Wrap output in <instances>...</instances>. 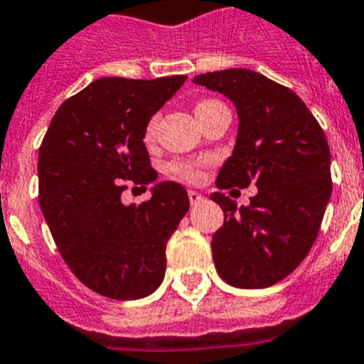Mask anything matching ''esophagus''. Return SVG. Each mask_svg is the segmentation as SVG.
<instances>
[{
  "mask_svg": "<svg viewBox=\"0 0 364 364\" xmlns=\"http://www.w3.org/2000/svg\"><path fill=\"white\" fill-rule=\"evenodd\" d=\"M188 197H189V202H191V204H198L200 200H204V197H202L198 191H195V189H189Z\"/></svg>",
  "mask_w": 364,
  "mask_h": 364,
  "instance_id": "obj_1",
  "label": "esophagus"
}]
</instances>
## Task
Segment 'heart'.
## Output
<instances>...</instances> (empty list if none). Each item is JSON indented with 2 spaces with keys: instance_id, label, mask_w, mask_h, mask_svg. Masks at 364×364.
Instances as JSON below:
<instances>
[{
  "instance_id": "1",
  "label": "heart",
  "mask_w": 364,
  "mask_h": 364,
  "mask_svg": "<svg viewBox=\"0 0 364 364\" xmlns=\"http://www.w3.org/2000/svg\"><path fill=\"white\" fill-rule=\"evenodd\" d=\"M208 104H211V102H200V104L195 107V111L200 107H205ZM154 127H156V120H151L146 129L147 138H153ZM205 164H208V160H198V162H191V160H178V162H175L171 166V171L175 173L178 178L186 180V182H200L202 176H204L202 167H204Z\"/></svg>"
}]
</instances>
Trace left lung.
<instances>
[{
  "instance_id": "1",
  "label": "left lung",
  "mask_w": 364,
  "mask_h": 364,
  "mask_svg": "<svg viewBox=\"0 0 364 364\" xmlns=\"http://www.w3.org/2000/svg\"><path fill=\"white\" fill-rule=\"evenodd\" d=\"M193 83L233 102L239 131L217 188L257 186L250 205L217 191L224 224L211 239L215 268L228 284L268 288L288 277L314 246L332 195L330 147L291 89L250 69L198 74Z\"/></svg>"
}]
</instances>
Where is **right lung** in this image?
Here are the masks:
<instances>
[{"instance_id":"1","label":"right lung","mask_w":364,"mask_h":364,"mask_svg":"<svg viewBox=\"0 0 364 364\" xmlns=\"http://www.w3.org/2000/svg\"><path fill=\"white\" fill-rule=\"evenodd\" d=\"M188 76L100 78L65 100L38 154L40 208L70 272L92 291L131 301L166 273V244L189 210L186 189L159 182L125 205L127 182L159 178L146 149L147 124Z\"/></svg>"}]
</instances>
